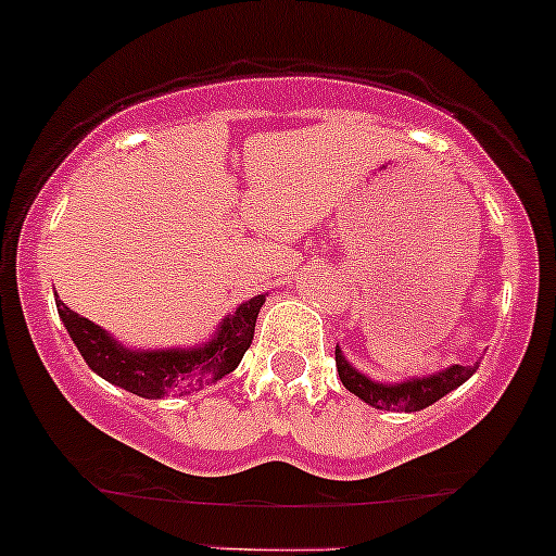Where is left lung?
Instances as JSON below:
<instances>
[{"label":"left lung","instance_id":"left-lung-1","mask_svg":"<svg viewBox=\"0 0 556 556\" xmlns=\"http://www.w3.org/2000/svg\"><path fill=\"white\" fill-rule=\"evenodd\" d=\"M334 364H338V375L343 386L351 390L353 395L364 401V404L375 408H386V412H419V408L432 406L448 395L451 390L465 386L469 377L475 375V367H462V364H451V367L432 371V375L422 377H408L401 382H377L353 367L343 356L340 345L334 348Z\"/></svg>","mask_w":556,"mask_h":556}]
</instances>
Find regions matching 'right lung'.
Here are the masks:
<instances>
[{
  "label": "right lung",
  "instance_id": "right-lung-1",
  "mask_svg": "<svg viewBox=\"0 0 556 556\" xmlns=\"http://www.w3.org/2000/svg\"><path fill=\"white\" fill-rule=\"evenodd\" d=\"M266 295L240 303L237 311L218 321V329L205 343L192 348H129L115 340L108 329L84 319L58 298V314L68 329L84 362L91 371L139 399H163L168 393H194L216 386L237 369L253 343L255 319Z\"/></svg>",
  "mask_w": 556,
  "mask_h": 556
}]
</instances>
